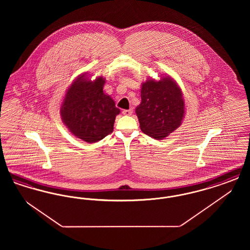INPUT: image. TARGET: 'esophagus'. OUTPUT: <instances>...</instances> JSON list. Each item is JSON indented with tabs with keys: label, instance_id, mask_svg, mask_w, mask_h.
I'll return each mask as SVG.
<instances>
[{
	"label": "esophagus",
	"instance_id": "esophagus-1",
	"mask_svg": "<svg viewBox=\"0 0 250 250\" xmlns=\"http://www.w3.org/2000/svg\"><path fill=\"white\" fill-rule=\"evenodd\" d=\"M132 112H133V109H132V108H130V109H124V110H123V114H124V115H131Z\"/></svg>",
	"mask_w": 250,
	"mask_h": 250
}]
</instances>
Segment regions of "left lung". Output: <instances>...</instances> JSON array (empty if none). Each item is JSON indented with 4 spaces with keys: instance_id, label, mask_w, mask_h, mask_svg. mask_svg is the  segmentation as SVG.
Masks as SVG:
<instances>
[{
    "instance_id": "1",
    "label": "left lung",
    "mask_w": 250,
    "mask_h": 250,
    "mask_svg": "<svg viewBox=\"0 0 250 250\" xmlns=\"http://www.w3.org/2000/svg\"><path fill=\"white\" fill-rule=\"evenodd\" d=\"M142 102L136 107L140 127L149 137L163 140L177 129L185 117L184 94L169 76L148 78L142 84Z\"/></svg>"
}]
</instances>
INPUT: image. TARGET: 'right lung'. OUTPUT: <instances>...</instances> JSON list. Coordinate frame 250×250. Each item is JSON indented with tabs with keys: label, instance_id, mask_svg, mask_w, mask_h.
Here are the masks:
<instances>
[{
	"label": "right lung",
	"instance_id": "1",
	"mask_svg": "<svg viewBox=\"0 0 250 250\" xmlns=\"http://www.w3.org/2000/svg\"><path fill=\"white\" fill-rule=\"evenodd\" d=\"M105 78L95 81L87 78V72L78 76L63 96L60 113L69 132L86 143H96L113 131L120 109L103 87Z\"/></svg>",
	"mask_w": 250,
	"mask_h": 250
}]
</instances>
